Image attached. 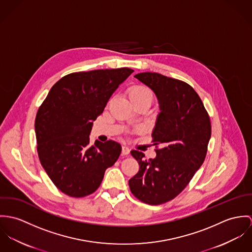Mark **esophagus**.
Here are the masks:
<instances>
[{
	"label": "esophagus",
	"instance_id": "esophagus-1",
	"mask_svg": "<svg viewBox=\"0 0 252 252\" xmlns=\"http://www.w3.org/2000/svg\"><path fill=\"white\" fill-rule=\"evenodd\" d=\"M129 152H130V150H129V148H128L127 146L124 145V146L122 147V154H123L124 156H127V155L129 154Z\"/></svg>",
	"mask_w": 252,
	"mask_h": 252
}]
</instances>
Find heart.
Listing matches in <instances>:
<instances>
[{
  "label": "heart",
  "instance_id": "1",
  "mask_svg": "<svg viewBox=\"0 0 252 252\" xmlns=\"http://www.w3.org/2000/svg\"><path fill=\"white\" fill-rule=\"evenodd\" d=\"M128 96L129 98H147L151 102L153 100V94L150 89L141 85L131 87L128 90Z\"/></svg>",
  "mask_w": 252,
  "mask_h": 252
}]
</instances>
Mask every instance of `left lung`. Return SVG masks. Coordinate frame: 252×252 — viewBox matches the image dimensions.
Returning <instances> with one entry per match:
<instances>
[{
	"mask_svg": "<svg viewBox=\"0 0 252 252\" xmlns=\"http://www.w3.org/2000/svg\"><path fill=\"white\" fill-rule=\"evenodd\" d=\"M158 97L159 110L152 136L155 158L130 152L139 171L128 181L132 194L149 205H160L179 195L203 164L211 138V121L194 89L157 72L134 76Z\"/></svg>",
	"mask_w": 252,
	"mask_h": 252,
	"instance_id": "1",
	"label": "left lung"
}]
</instances>
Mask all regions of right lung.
<instances>
[{
	"mask_svg": "<svg viewBox=\"0 0 252 252\" xmlns=\"http://www.w3.org/2000/svg\"><path fill=\"white\" fill-rule=\"evenodd\" d=\"M132 72L122 67L67 74L50 89L38 108L34 122L38 158L64 194H92L105 170L119 158L122 147L118 142L95 140L91 146L90 133L113 93Z\"/></svg>",
	"mask_w": 252,
	"mask_h": 252,
	"instance_id": "obj_1",
	"label": "right lung"
}]
</instances>
